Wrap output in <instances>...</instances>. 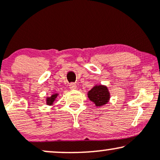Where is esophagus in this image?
Masks as SVG:
<instances>
[{
  "mask_svg": "<svg viewBox=\"0 0 160 160\" xmlns=\"http://www.w3.org/2000/svg\"><path fill=\"white\" fill-rule=\"evenodd\" d=\"M69 87L71 89H77V85L74 82H72V83H71L69 85Z\"/></svg>",
  "mask_w": 160,
  "mask_h": 160,
  "instance_id": "34e87169",
  "label": "esophagus"
}]
</instances>
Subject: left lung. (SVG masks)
<instances>
[{
    "label": "left lung",
    "instance_id": "left-lung-1",
    "mask_svg": "<svg viewBox=\"0 0 160 160\" xmlns=\"http://www.w3.org/2000/svg\"><path fill=\"white\" fill-rule=\"evenodd\" d=\"M88 98L95 104L96 107H100L109 102L111 95L108 87L104 85H95L87 93Z\"/></svg>",
    "mask_w": 160,
    "mask_h": 160
}]
</instances>
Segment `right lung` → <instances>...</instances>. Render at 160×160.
Listing matches in <instances>:
<instances>
[{"label":"right lung","mask_w":160,"mask_h":160,"mask_svg":"<svg viewBox=\"0 0 160 160\" xmlns=\"http://www.w3.org/2000/svg\"><path fill=\"white\" fill-rule=\"evenodd\" d=\"M58 93H55V94H52L50 97H47V99H46V103H47V105H52L53 102L56 101L57 97H58Z\"/></svg>","instance_id":"1"}]
</instances>
